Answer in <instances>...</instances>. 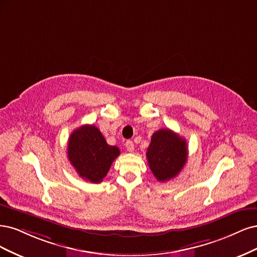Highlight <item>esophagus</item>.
<instances>
[{
    "instance_id": "34e87169",
    "label": "esophagus",
    "mask_w": 257,
    "mask_h": 257,
    "mask_svg": "<svg viewBox=\"0 0 257 257\" xmlns=\"http://www.w3.org/2000/svg\"><path fill=\"white\" fill-rule=\"evenodd\" d=\"M126 148H127V151L130 152V153L134 152L135 151V144H134V142H132V141H127V142H126Z\"/></svg>"
}]
</instances>
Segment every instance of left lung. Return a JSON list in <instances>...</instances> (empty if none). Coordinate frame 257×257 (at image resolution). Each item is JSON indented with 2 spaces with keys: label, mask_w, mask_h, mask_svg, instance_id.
I'll return each instance as SVG.
<instances>
[{
  "label": "left lung",
  "mask_w": 257,
  "mask_h": 257,
  "mask_svg": "<svg viewBox=\"0 0 257 257\" xmlns=\"http://www.w3.org/2000/svg\"><path fill=\"white\" fill-rule=\"evenodd\" d=\"M147 161L158 181L176 177L188 158V146L184 138L170 129H160L152 136L147 148Z\"/></svg>",
  "instance_id": "1"
}]
</instances>
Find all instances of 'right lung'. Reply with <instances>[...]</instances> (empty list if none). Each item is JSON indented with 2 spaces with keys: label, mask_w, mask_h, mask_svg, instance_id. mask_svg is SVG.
<instances>
[{
  "label": "right lung",
  "mask_w": 257,
  "mask_h": 257,
  "mask_svg": "<svg viewBox=\"0 0 257 257\" xmlns=\"http://www.w3.org/2000/svg\"><path fill=\"white\" fill-rule=\"evenodd\" d=\"M68 159L81 178L99 184L119 156V148L106 143L99 129L84 125L74 130L68 140Z\"/></svg>",
  "instance_id": "1"
}]
</instances>
